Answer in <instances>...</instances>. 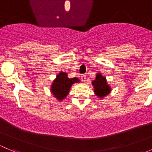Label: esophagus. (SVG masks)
Listing matches in <instances>:
<instances>
[{"label":"esophagus","instance_id":"esophagus-1","mask_svg":"<svg viewBox=\"0 0 152 152\" xmlns=\"http://www.w3.org/2000/svg\"><path fill=\"white\" fill-rule=\"evenodd\" d=\"M81 77H82V79L83 82H85L86 81V75H82V76H81Z\"/></svg>","mask_w":152,"mask_h":152}]
</instances>
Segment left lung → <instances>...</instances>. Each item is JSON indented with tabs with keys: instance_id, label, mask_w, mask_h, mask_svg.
Here are the masks:
<instances>
[{
	"instance_id": "left-lung-1",
	"label": "left lung",
	"mask_w": 152,
	"mask_h": 152,
	"mask_svg": "<svg viewBox=\"0 0 152 152\" xmlns=\"http://www.w3.org/2000/svg\"><path fill=\"white\" fill-rule=\"evenodd\" d=\"M91 83L94 89L95 95L100 99H103L112 91V87L107 83V79L101 73L96 74V79L92 81Z\"/></svg>"
}]
</instances>
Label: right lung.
<instances>
[{"mask_svg": "<svg viewBox=\"0 0 152 152\" xmlns=\"http://www.w3.org/2000/svg\"><path fill=\"white\" fill-rule=\"evenodd\" d=\"M81 81L77 77L69 78L67 73L60 71L50 85V93L59 102H62L70 93L72 85Z\"/></svg>", "mask_w": 152, "mask_h": 152, "instance_id": "right-lung-1", "label": "right lung"}]
</instances>
